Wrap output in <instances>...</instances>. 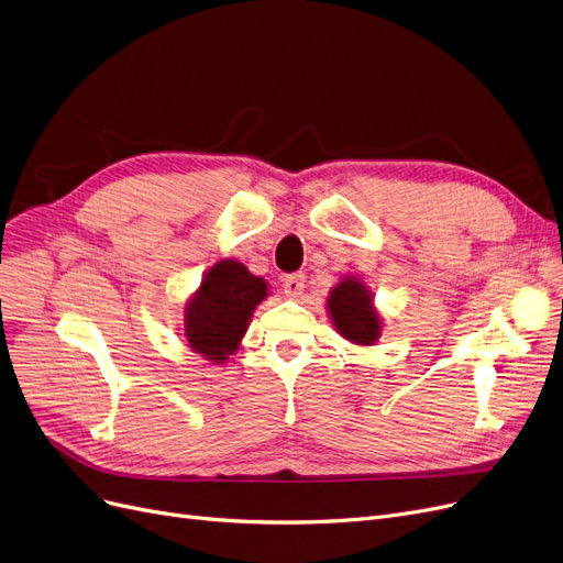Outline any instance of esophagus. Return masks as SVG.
<instances>
[{"label": "esophagus", "mask_w": 563, "mask_h": 563, "mask_svg": "<svg viewBox=\"0 0 563 563\" xmlns=\"http://www.w3.org/2000/svg\"><path fill=\"white\" fill-rule=\"evenodd\" d=\"M303 274H292V276H287L285 278V283H283V289H285V295L289 297V299H299L301 295H303Z\"/></svg>", "instance_id": "1"}]
</instances>
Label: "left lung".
<instances>
[{"label":"left lung","mask_w":563,"mask_h":563,"mask_svg":"<svg viewBox=\"0 0 563 563\" xmlns=\"http://www.w3.org/2000/svg\"><path fill=\"white\" fill-rule=\"evenodd\" d=\"M328 316L334 330L355 346H374L384 320L374 306V292L357 276H343L328 297Z\"/></svg>","instance_id":"obj_1"}]
</instances>
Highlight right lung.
<instances>
[{
	"instance_id": "obj_1",
	"label": "right lung",
	"mask_w": 563,
	"mask_h": 563,
	"mask_svg": "<svg viewBox=\"0 0 563 563\" xmlns=\"http://www.w3.org/2000/svg\"><path fill=\"white\" fill-rule=\"evenodd\" d=\"M268 297V283L239 260L214 262L185 303L189 349L212 365H224L241 349L255 308Z\"/></svg>"
}]
</instances>
